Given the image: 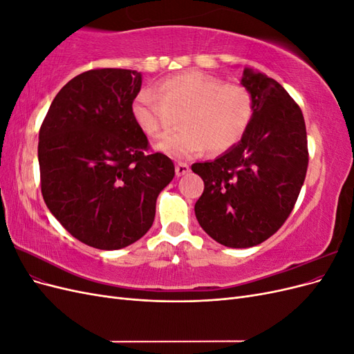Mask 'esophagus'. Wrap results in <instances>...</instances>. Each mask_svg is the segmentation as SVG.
I'll list each match as a JSON object with an SVG mask.
<instances>
[{"label":"esophagus","mask_w":354,"mask_h":354,"mask_svg":"<svg viewBox=\"0 0 354 354\" xmlns=\"http://www.w3.org/2000/svg\"><path fill=\"white\" fill-rule=\"evenodd\" d=\"M189 171H190V167H189L187 164H185V162H178V164L176 165V176H177V177H181V176L187 174Z\"/></svg>","instance_id":"esophagus-1"}]
</instances>
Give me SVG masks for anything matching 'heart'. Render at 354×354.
Listing matches in <instances>:
<instances>
[{
  "label": "heart",
  "mask_w": 354,
  "mask_h": 354,
  "mask_svg": "<svg viewBox=\"0 0 354 354\" xmlns=\"http://www.w3.org/2000/svg\"><path fill=\"white\" fill-rule=\"evenodd\" d=\"M133 116L142 130L153 138L181 130L156 143L173 158H190L203 152H223L238 143L252 118L250 93L236 84L202 72H185L156 85V94L143 90L133 102Z\"/></svg>",
  "instance_id": "obj_1"
}]
</instances>
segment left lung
<instances>
[{"label": "left lung", "instance_id": "8db88e82", "mask_svg": "<svg viewBox=\"0 0 354 354\" xmlns=\"http://www.w3.org/2000/svg\"><path fill=\"white\" fill-rule=\"evenodd\" d=\"M252 118L241 140L192 171L203 180L195 216L229 248H250L279 230L303 187L308 152L301 109L279 82L243 68Z\"/></svg>", "mask_w": 354, "mask_h": 354}]
</instances>
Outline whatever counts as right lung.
<instances>
[{
	"mask_svg": "<svg viewBox=\"0 0 354 354\" xmlns=\"http://www.w3.org/2000/svg\"><path fill=\"white\" fill-rule=\"evenodd\" d=\"M140 88L137 71L84 72L57 93L39 130L42 198L73 238L97 250L145 236L174 177L168 156L146 153L131 109Z\"/></svg>",
	"mask_w": 354,
	"mask_h": 354,
	"instance_id": "1",
	"label": "right lung"
}]
</instances>
